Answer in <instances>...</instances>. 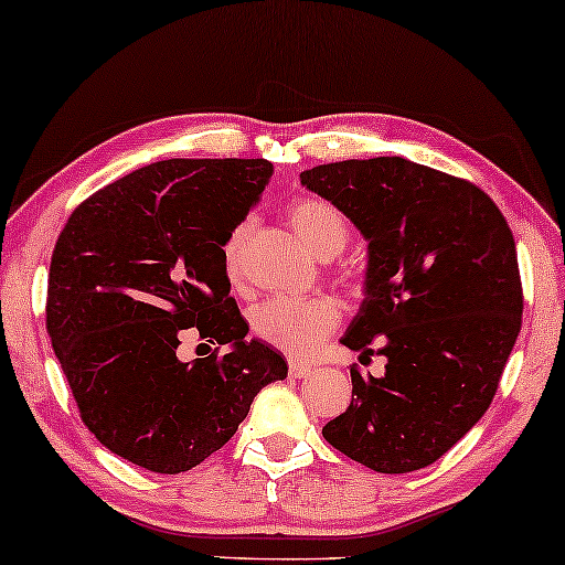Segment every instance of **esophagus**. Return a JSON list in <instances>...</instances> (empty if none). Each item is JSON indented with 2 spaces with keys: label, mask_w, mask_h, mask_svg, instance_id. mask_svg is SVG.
<instances>
[{
  "label": "esophagus",
  "mask_w": 565,
  "mask_h": 565,
  "mask_svg": "<svg viewBox=\"0 0 565 565\" xmlns=\"http://www.w3.org/2000/svg\"><path fill=\"white\" fill-rule=\"evenodd\" d=\"M311 372H315V370H311L309 364H303V362H289V377H294V380L309 377Z\"/></svg>",
  "instance_id": "34e87169"
}]
</instances>
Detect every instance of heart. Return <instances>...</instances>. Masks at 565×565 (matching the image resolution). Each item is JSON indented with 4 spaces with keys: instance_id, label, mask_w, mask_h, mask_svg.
<instances>
[{
    "instance_id": "heart-1",
    "label": "heart",
    "mask_w": 565,
    "mask_h": 565,
    "mask_svg": "<svg viewBox=\"0 0 565 565\" xmlns=\"http://www.w3.org/2000/svg\"><path fill=\"white\" fill-rule=\"evenodd\" d=\"M289 223L311 254L331 258L342 254L349 241V221L334 203L324 199H299L289 205ZM250 234V218L238 221L223 241V271L238 284L244 274V246ZM339 321V307L329 297H274L250 311V331L281 352L307 356L321 344Z\"/></svg>"
}]
</instances>
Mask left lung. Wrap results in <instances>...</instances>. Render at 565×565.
<instances>
[{"instance_id": "8db88e82", "label": "left lung", "mask_w": 565, "mask_h": 565, "mask_svg": "<svg viewBox=\"0 0 565 565\" xmlns=\"http://www.w3.org/2000/svg\"><path fill=\"white\" fill-rule=\"evenodd\" d=\"M299 178L370 244L364 301L342 344L387 356L384 377L352 366V402L321 435L377 472L427 468L486 415L521 331L513 231L478 185L407 158Z\"/></svg>"}]
</instances>
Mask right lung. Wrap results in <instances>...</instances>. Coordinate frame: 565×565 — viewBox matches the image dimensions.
Instances as JSON below:
<instances>
[{
    "label": "right lung",
    "mask_w": 565,
    "mask_h": 565,
    "mask_svg": "<svg viewBox=\"0 0 565 565\" xmlns=\"http://www.w3.org/2000/svg\"><path fill=\"white\" fill-rule=\"evenodd\" d=\"M271 173L264 158L160 160L100 188L62 228L47 334L79 417L122 460L166 476L195 468L289 372L246 339L221 256ZM188 328L227 354L178 361Z\"/></svg>",
    "instance_id": "right-lung-1"
}]
</instances>
